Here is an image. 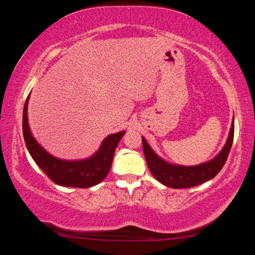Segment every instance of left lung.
I'll use <instances>...</instances> for the list:
<instances>
[{"label":"left lung","instance_id":"left-lung-1","mask_svg":"<svg viewBox=\"0 0 255 255\" xmlns=\"http://www.w3.org/2000/svg\"><path fill=\"white\" fill-rule=\"evenodd\" d=\"M234 139V119L230 130V135L224 145L223 149L210 161L193 166H183L171 164L164 161L154 150L150 148L144 137H141L143 141L144 155L147 162L148 169L152 172L154 178L159 181L162 184L173 189H184L199 185L213 179L218 174L222 167L225 164L230 154V150Z\"/></svg>","mask_w":255,"mask_h":255}]
</instances>
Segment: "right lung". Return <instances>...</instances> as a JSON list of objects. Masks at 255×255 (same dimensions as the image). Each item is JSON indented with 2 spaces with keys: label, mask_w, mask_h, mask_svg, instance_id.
Here are the masks:
<instances>
[{
  "label": "right lung",
  "mask_w": 255,
  "mask_h": 255,
  "mask_svg": "<svg viewBox=\"0 0 255 255\" xmlns=\"http://www.w3.org/2000/svg\"><path fill=\"white\" fill-rule=\"evenodd\" d=\"M23 108L22 130L24 143L33 161L48 178L58 185L74 188H90L106 179L110 171L112 158L118 143L126 131L112 133L105 138L100 148L91 157L77 161H66L54 157L34 139L28 124V101Z\"/></svg>",
  "instance_id": "obj_1"
}]
</instances>
